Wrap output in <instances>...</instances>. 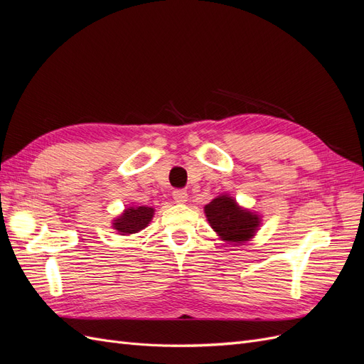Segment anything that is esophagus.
I'll return each instance as SVG.
<instances>
[{
	"label": "esophagus",
	"mask_w": 364,
	"mask_h": 364,
	"mask_svg": "<svg viewBox=\"0 0 364 364\" xmlns=\"http://www.w3.org/2000/svg\"><path fill=\"white\" fill-rule=\"evenodd\" d=\"M173 199L178 203H185L186 199H188V193L185 190H174L173 191Z\"/></svg>",
	"instance_id": "34e87169"
}]
</instances>
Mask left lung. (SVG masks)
Listing matches in <instances>:
<instances>
[{
    "label": "left lung",
    "instance_id": "left-lung-1",
    "mask_svg": "<svg viewBox=\"0 0 364 364\" xmlns=\"http://www.w3.org/2000/svg\"><path fill=\"white\" fill-rule=\"evenodd\" d=\"M209 225L228 243L243 245L255 235L261 223L259 215L238 206L229 196H218L205 206Z\"/></svg>",
    "mask_w": 364,
    "mask_h": 364
}]
</instances>
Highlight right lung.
<instances>
[{
	"mask_svg": "<svg viewBox=\"0 0 364 364\" xmlns=\"http://www.w3.org/2000/svg\"><path fill=\"white\" fill-rule=\"evenodd\" d=\"M155 214V209L149 206H130L121 214L117 220H114V229L118 230L121 235L136 234L141 229H144Z\"/></svg>",
	"mask_w": 364,
	"mask_h": 364,
	"instance_id": "right-lung-1",
	"label": "right lung"
}]
</instances>
